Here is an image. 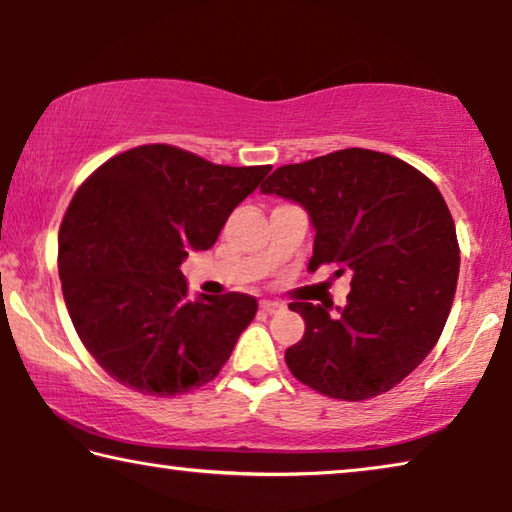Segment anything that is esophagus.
<instances>
[{
    "instance_id": "esophagus-1",
    "label": "esophagus",
    "mask_w": 512,
    "mask_h": 512,
    "mask_svg": "<svg viewBox=\"0 0 512 512\" xmlns=\"http://www.w3.org/2000/svg\"><path fill=\"white\" fill-rule=\"evenodd\" d=\"M259 309H262L264 314H275V311L282 309V305H280V302H273V300H262V302H259Z\"/></svg>"
}]
</instances>
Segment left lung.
<instances>
[{"mask_svg":"<svg viewBox=\"0 0 512 512\" xmlns=\"http://www.w3.org/2000/svg\"><path fill=\"white\" fill-rule=\"evenodd\" d=\"M314 225L309 271L350 275L345 307L291 302L305 336L284 354L302 384L359 402L391 391L438 343L458 280L456 225L438 187L393 155L345 149L275 169L262 185Z\"/></svg>","mask_w":512,"mask_h":512,"instance_id":"obj_1","label":"left lung"}]
</instances>
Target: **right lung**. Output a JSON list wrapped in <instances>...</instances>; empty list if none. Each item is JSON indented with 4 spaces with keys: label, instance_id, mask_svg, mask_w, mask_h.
Returning <instances> with one entry per match:
<instances>
[{
    "label": "right lung",
    "instance_id": "right-lung-1",
    "mask_svg": "<svg viewBox=\"0 0 512 512\" xmlns=\"http://www.w3.org/2000/svg\"><path fill=\"white\" fill-rule=\"evenodd\" d=\"M268 171L146 144L110 158L79 187L60 225L58 273L76 334L112 379L171 397L219 375L257 300L189 298L180 264L216 244Z\"/></svg>",
    "mask_w": 512,
    "mask_h": 512
}]
</instances>
